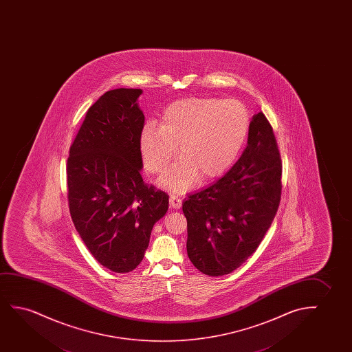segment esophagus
I'll use <instances>...</instances> for the list:
<instances>
[{"label": "esophagus", "mask_w": 352, "mask_h": 352, "mask_svg": "<svg viewBox=\"0 0 352 352\" xmlns=\"http://www.w3.org/2000/svg\"><path fill=\"white\" fill-rule=\"evenodd\" d=\"M169 204H170V207L179 209L182 207V198L177 197V196H170L169 197Z\"/></svg>", "instance_id": "obj_1"}]
</instances>
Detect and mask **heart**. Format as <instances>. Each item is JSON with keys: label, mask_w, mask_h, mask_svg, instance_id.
Segmentation results:
<instances>
[{"label": "heart", "mask_w": 352, "mask_h": 352, "mask_svg": "<svg viewBox=\"0 0 352 352\" xmlns=\"http://www.w3.org/2000/svg\"><path fill=\"white\" fill-rule=\"evenodd\" d=\"M250 129L245 107L236 100L193 97L170 103L161 126L148 124L140 132L145 170L160 174L177 154L180 159L160 178V185L184 192L202 180L221 175L241 153Z\"/></svg>", "instance_id": "1"}]
</instances>
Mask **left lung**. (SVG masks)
Returning a JSON list of instances; mask_svg holds the SVG:
<instances>
[{"mask_svg": "<svg viewBox=\"0 0 352 352\" xmlns=\"http://www.w3.org/2000/svg\"><path fill=\"white\" fill-rule=\"evenodd\" d=\"M281 173L274 132L260 111L236 164L184 201L188 258L199 272L230 274L255 252L279 208Z\"/></svg>", "mask_w": 352, "mask_h": 352, "instance_id": "1", "label": "left lung"}]
</instances>
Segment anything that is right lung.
Listing matches in <instances>:
<instances>
[{"label": "right lung", "mask_w": 352, "mask_h": 352, "mask_svg": "<svg viewBox=\"0 0 352 352\" xmlns=\"http://www.w3.org/2000/svg\"><path fill=\"white\" fill-rule=\"evenodd\" d=\"M140 89H116L89 111L67 159L68 206L91 255L116 273L140 265L155 222L168 210V195L140 175L144 114Z\"/></svg>", "instance_id": "add662e5"}]
</instances>
